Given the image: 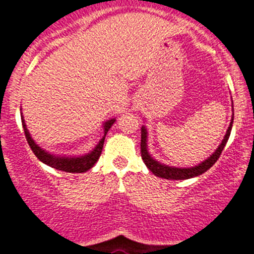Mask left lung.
<instances>
[{"label": "left lung", "mask_w": 254, "mask_h": 254, "mask_svg": "<svg viewBox=\"0 0 254 254\" xmlns=\"http://www.w3.org/2000/svg\"><path fill=\"white\" fill-rule=\"evenodd\" d=\"M233 104V101H232ZM233 120H234V114L232 116V120H230L229 127L227 130V134L224 135V139L221 140L220 145L216 148V150L212 153L210 157H207L205 161H202L201 163H198L197 166L193 167H172L167 166V164L161 163L157 159H154L152 155L148 152V131L147 127H141V143H140V153H141V159L144 161L145 166L149 168L150 172L154 173L157 177L166 178V180H187V178H192L196 176L202 175L204 172H206L210 167H212L215 164V162L218 161L219 157H220L221 152H223L225 144H227L228 139L230 136V131H232L233 127Z\"/></svg>", "instance_id": "1"}]
</instances>
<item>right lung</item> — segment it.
I'll return each mask as SVG.
<instances>
[{
    "instance_id": "1",
    "label": "right lung",
    "mask_w": 254,
    "mask_h": 254,
    "mask_svg": "<svg viewBox=\"0 0 254 254\" xmlns=\"http://www.w3.org/2000/svg\"><path fill=\"white\" fill-rule=\"evenodd\" d=\"M21 122H22V127H24L25 136H26V140L30 145L31 150L34 152V154L38 157L39 161H42L43 163H45L47 166L53 167L56 170L63 171V172H69V173H82L88 171L90 168H92L95 166V163L99 161L100 155H101L102 148H104V141L105 136H106L107 131L114 125V123L116 122V119H110L107 122L104 123V136H102L101 140L97 143L95 148L91 150L90 153H86L83 155H57L52 154V153L47 152L43 148H40L38 144L34 141V139L31 138L30 132L27 130L26 124H25L24 116L21 113Z\"/></svg>"
}]
</instances>
